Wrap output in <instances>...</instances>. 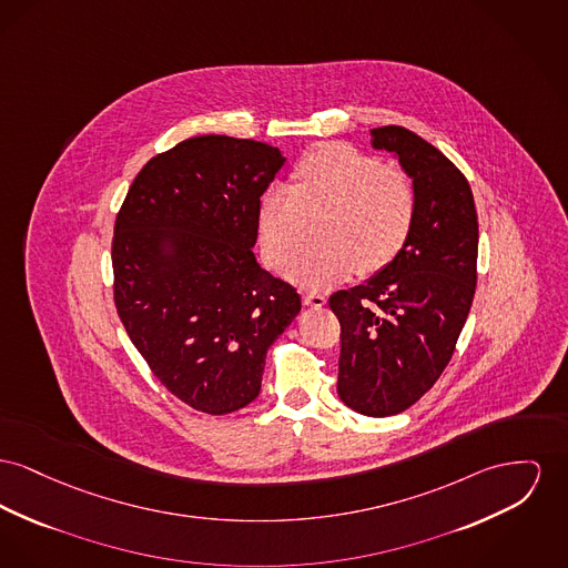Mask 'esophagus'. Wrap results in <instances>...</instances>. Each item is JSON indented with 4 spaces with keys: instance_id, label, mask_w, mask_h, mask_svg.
I'll list each match as a JSON object with an SVG mask.
<instances>
[{
    "instance_id": "1",
    "label": "esophagus",
    "mask_w": 568,
    "mask_h": 568,
    "mask_svg": "<svg viewBox=\"0 0 568 568\" xmlns=\"http://www.w3.org/2000/svg\"><path fill=\"white\" fill-rule=\"evenodd\" d=\"M302 301L308 306H324L326 304V296L320 292H302Z\"/></svg>"
}]
</instances>
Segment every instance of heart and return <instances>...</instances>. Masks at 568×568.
Masks as SVG:
<instances>
[{"mask_svg": "<svg viewBox=\"0 0 568 568\" xmlns=\"http://www.w3.org/2000/svg\"><path fill=\"white\" fill-rule=\"evenodd\" d=\"M327 210L325 242L287 270L304 287H326L358 267L373 274L388 266L416 223V189L405 171L349 143H324L292 169V189L272 184L257 203L260 248L272 270H285L301 244L304 213Z\"/></svg>", "mask_w": 568, "mask_h": 568, "instance_id": "heart-1", "label": "heart"}]
</instances>
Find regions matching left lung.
<instances>
[{"mask_svg":"<svg viewBox=\"0 0 568 568\" xmlns=\"http://www.w3.org/2000/svg\"><path fill=\"white\" fill-rule=\"evenodd\" d=\"M416 189V223L399 255L365 285L331 296L341 324L338 397L365 416L420 399L455 354L476 292L478 219L466 175L403 126L371 131Z\"/></svg>","mask_w":568,"mask_h":568,"instance_id":"8db88e82","label":"left lung"}]
</instances>
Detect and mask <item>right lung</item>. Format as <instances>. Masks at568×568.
<instances>
[{"instance_id":"obj_1","label":"right lung","mask_w":568,"mask_h":568,"mask_svg":"<svg viewBox=\"0 0 568 568\" xmlns=\"http://www.w3.org/2000/svg\"><path fill=\"white\" fill-rule=\"evenodd\" d=\"M281 152L201 134L150 159L111 242L113 302L171 395L223 416L257 399L267 347L301 311L296 287L260 267L257 203Z\"/></svg>"}]
</instances>
